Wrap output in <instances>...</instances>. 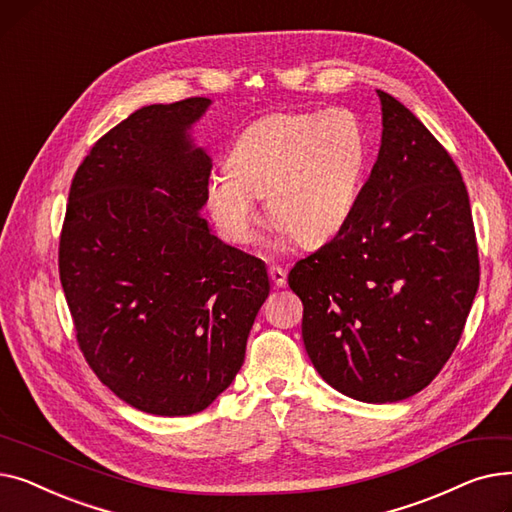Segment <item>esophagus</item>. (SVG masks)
Here are the masks:
<instances>
[{
  "mask_svg": "<svg viewBox=\"0 0 512 512\" xmlns=\"http://www.w3.org/2000/svg\"><path fill=\"white\" fill-rule=\"evenodd\" d=\"M270 278H272L274 286H278V288L286 286V272L282 270V267H278V265H272V267H270Z\"/></svg>",
  "mask_w": 512,
  "mask_h": 512,
  "instance_id": "esophagus-1",
  "label": "esophagus"
}]
</instances>
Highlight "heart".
<instances>
[{"mask_svg": "<svg viewBox=\"0 0 512 512\" xmlns=\"http://www.w3.org/2000/svg\"><path fill=\"white\" fill-rule=\"evenodd\" d=\"M367 164L369 137L355 112L270 114L234 139L226 170L205 182V199L213 222L236 245L255 240L257 199L265 197L278 236L315 247L353 218Z\"/></svg>", "mask_w": 512, "mask_h": 512, "instance_id": "obj_1", "label": "heart"}]
</instances>
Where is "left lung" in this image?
<instances>
[{
    "instance_id": "obj_1",
    "label": "left lung",
    "mask_w": 512,
    "mask_h": 512,
    "mask_svg": "<svg viewBox=\"0 0 512 512\" xmlns=\"http://www.w3.org/2000/svg\"><path fill=\"white\" fill-rule=\"evenodd\" d=\"M382 145L357 209L288 274L307 355L334 390L405 400L459 344L479 286L465 182L409 107L378 91Z\"/></svg>"
}]
</instances>
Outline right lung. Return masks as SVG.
<instances>
[{"label":"right lung","mask_w":512,"mask_h":512,"mask_svg":"<svg viewBox=\"0 0 512 512\" xmlns=\"http://www.w3.org/2000/svg\"><path fill=\"white\" fill-rule=\"evenodd\" d=\"M209 105H145L101 137L60 238L80 351L118 398L159 417L199 413L232 384L270 294L265 263L201 215L211 159L191 130Z\"/></svg>","instance_id":"right-lung-1"}]
</instances>
